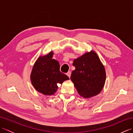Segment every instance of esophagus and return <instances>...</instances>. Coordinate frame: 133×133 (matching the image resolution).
Segmentation results:
<instances>
[{"label":"esophagus","instance_id":"esophagus-1","mask_svg":"<svg viewBox=\"0 0 133 133\" xmlns=\"http://www.w3.org/2000/svg\"><path fill=\"white\" fill-rule=\"evenodd\" d=\"M71 72H70V71H69V72H67V75L68 76V77H69V78H70V77H71Z\"/></svg>","mask_w":133,"mask_h":133}]
</instances>
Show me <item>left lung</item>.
I'll return each instance as SVG.
<instances>
[{
  "mask_svg": "<svg viewBox=\"0 0 133 133\" xmlns=\"http://www.w3.org/2000/svg\"><path fill=\"white\" fill-rule=\"evenodd\" d=\"M72 64L75 70L70 79L79 94L84 98L98 94L105 83L106 72L97 54L87 52L75 59Z\"/></svg>",
  "mask_w": 133,
  "mask_h": 133,
  "instance_id": "1",
  "label": "left lung"
}]
</instances>
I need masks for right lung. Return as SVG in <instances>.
Here are the masks:
<instances>
[{"instance_id": "1", "label": "right lung", "mask_w": 133, "mask_h": 133, "mask_svg": "<svg viewBox=\"0 0 133 133\" xmlns=\"http://www.w3.org/2000/svg\"><path fill=\"white\" fill-rule=\"evenodd\" d=\"M53 52L40 56L36 61L31 74V80L34 88L42 94H54L58 89L57 84L69 79L67 76L60 71V65L52 59Z\"/></svg>"}]
</instances>
